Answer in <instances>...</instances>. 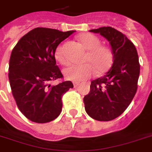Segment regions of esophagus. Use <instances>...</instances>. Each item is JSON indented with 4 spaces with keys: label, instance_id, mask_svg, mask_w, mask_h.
Here are the masks:
<instances>
[{
    "label": "esophagus",
    "instance_id": "esophagus-1",
    "mask_svg": "<svg viewBox=\"0 0 152 152\" xmlns=\"http://www.w3.org/2000/svg\"><path fill=\"white\" fill-rule=\"evenodd\" d=\"M79 83L78 82H76V81H74L73 82V86H74V88H76L77 86H78Z\"/></svg>",
    "mask_w": 152,
    "mask_h": 152
}]
</instances>
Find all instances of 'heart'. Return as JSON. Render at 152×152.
I'll return each mask as SVG.
<instances>
[{"instance_id":"1","label":"heart","mask_w":152,"mask_h":152,"mask_svg":"<svg viewBox=\"0 0 152 152\" xmlns=\"http://www.w3.org/2000/svg\"><path fill=\"white\" fill-rule=\"evenodd\" d=\"M79 41L88 52L83 58L84 64H72L64 69V77L72 81H82L90 78L95 74L105 73L113 61V53L110 46L101 44L98 36L91 33H83L78 36ZM54 57L60 64H66L67 59L64 53V46H59L54 51Z\"/></svg>"}]
</instances>
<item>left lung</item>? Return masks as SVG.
I'll use <instances>...</instances> for the list:
<instances>
[{"label":"left lung","mask_w":152,"mask_h":152,"mask_svg":"<svg viewBox=\"0 0 152 152\" xmlns=\"http://www.w3.org/2000/svg\"><path fill=\"white\" fill-rule=\"evenodd\" d=\"M90 31L99 33L110 42L113 62L106 75L91 81L90 92L83 98L84 107L93 119L109 121L119 117L136 95L139 58L134 44L118 30L102 27Z\"/></svg>","instance_id":"1"}]
</instances>
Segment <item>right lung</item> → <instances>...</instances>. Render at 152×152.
Returning <instances> with one entry per match:
<instances>
[{
    "label": "right lung",
    "mask_w": 152,
    "mask_h": 152,
    "mask_svg": "<svg viewBox=\"0 0 152 152\" xmlns=\"http://www.w3.org/2000/svg\"><path fill=\"white\" fill-rule=\"evenodd\" d=\"M73 32L37 27L23 36L12 51L11 90L19 110L31 121L46 123L57 118L61 112L63 95L73 88L71 81L53 84L63 79L54 51Z\"/></svg>",
    "instance_id": "right-lung-1"
}]
</instances>
